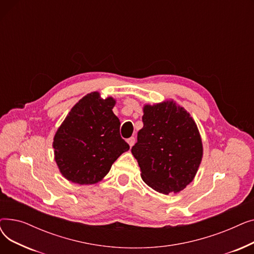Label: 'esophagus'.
<instances>
[{
	"instance_id": "obj_1",
	"label": "esophagus",
	"mask_w": 254,
	"mask_h": 254,
	"mask_svg": "<svg viewBox=\"0 0 254 254\" xmlns=\"http://www.w3.org/2000/svg\"><path fill=\"white\" fill-rule=\"evenodd\" d=\"M127 143H128V145H129V147H131V146L135 144V138H134V137L128 138V139H127Z\"/></svg>"
}]
</instances>
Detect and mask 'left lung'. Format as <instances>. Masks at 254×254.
Listing matches in <instances>:
<instances>
[{
	"instance_id": "left-lung-1",
	"label": "left lung",
	"mask_w": 254,
	"mask_h": 254,
	"mask_svg": "<svg viewBox=\"0 0 254 254\" xmlns=\"http://www.w3.org/2000/svg\"><path fill=\"white\" fill-rule=\"evenodd\" d=\"M143 127L131 147L143 181L161 193H177L194 178L203 144L190 114L174 101L145 105Z\"/></svg>"
}]
</instances>
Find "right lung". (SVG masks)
<instances>
[{
	"instance_id": "1",
	"label": "right lung",
	"mask_w": 254,
	"mask_h": 254,
	"mask_svg": "<svg viewBox=\"0 0 254 254\" xmlns=\"http://www.w3.org/2000/svg\"><path fill=\"white\" fill-rule=\"evenodd\" d=\"M115 100L102 99L98 91L80 100L53 138L55 159L62 175L78 184L101 181L129 145L120 137Z\"/></svg>"
}]
</instances>
